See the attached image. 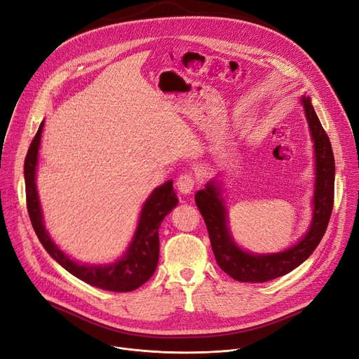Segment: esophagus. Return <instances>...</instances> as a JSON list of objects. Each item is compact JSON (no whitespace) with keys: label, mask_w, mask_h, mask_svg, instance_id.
<instances>
[{"label":"esophagus","mask_w":359,"mask_h":359,"mask_svg":"<svg viewBox=\"0 0 359 359\" xmlns=\"http://www.w3.org/2000/svg\"><path fill=\"white\" fill-rule=\"evenodd\" d=\"M176 184H177V189L182 195H189V194L194 192L196 182H195V177L191 173H184V175H180L177 177Z\"/></svg>","instance_id":"1"}]
</instances>
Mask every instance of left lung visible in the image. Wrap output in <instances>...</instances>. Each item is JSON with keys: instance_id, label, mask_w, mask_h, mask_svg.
I'll return each instance as SVG.
<instances>
[{"instance_id": "left-lung-1", "label": "left lung", "mask_w": 359, "mask_h": 359, "mask_svg": "<svg viewBox=\"0 0 359 359\" xmlns=\"http://www.w3.org/2000/svg\"><path fill=\"white\" fill-rule=\"evenodd\" d=\"M305 116L313 135L317 163V180L314 194L313 223L301 242L287 251L271 255H254L243 252L231 241L220 189L211 182L205 189L195 194V202L204 217L215 261L220 269L238 282L264 283L290 273L302 264L323 239L330 222L334 202V157L330 139L311 105L309 98H302Z\"/></svg>"}]
</instances>
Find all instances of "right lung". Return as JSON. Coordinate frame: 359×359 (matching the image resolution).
Returning a JSON list of instances; mask_svg holds the SVG:
<instances>
[{
	"mask_svg": "<svg viewBox=\"0 0 359 359\" xmlns=\"http://www.w3.org/2000/svg\"><path fill=\"white\" fill-rule=\"evenodd\" d=\"M43 121L30 142L25 158V183H26V207L30 223L39 242L61 267L88 285L97 286L111 292H130L147 283L154 274L158 264L160 239L158 227L163 218L177 205V198L173 192V182H167L155 189L145 202L139 218V224L124 257L113 266H79L63 254L50 239L42 223V214L35 184V168L38 161V148L41 144V133Z\"/></svg>",
	"mask_w": 359,
	"mask_h": 359,
	"instance_id": "add662e5",
	"label": "right lung"
}]
</instances>
